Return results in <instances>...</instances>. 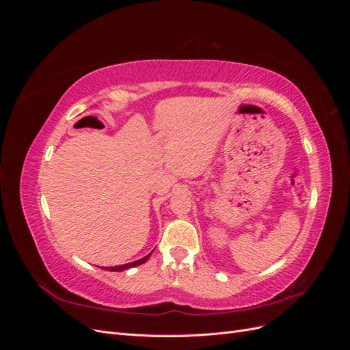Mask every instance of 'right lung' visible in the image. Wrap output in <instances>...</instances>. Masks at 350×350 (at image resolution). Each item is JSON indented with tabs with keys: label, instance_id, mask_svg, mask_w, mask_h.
<instances>
[{
	"label": "right lung",
	"instance_id": "add662e5",
	"mask_svg": "<svg viewBox=\"0 0 350 350\" xmlns=\"http://www.w3.org/2000/svg\"><path fill=\"white\" fill-rule=\"evenodd\" d=\"M152 256V252L150 254H147L146 257H143V258H140V260H137V261H133V262H129V264H122V266H113V267H102L103 270H108V271H122V270H126V269H130V267H135V266H140V264H143V262H146L147 260H149V257Z\"/></svg>",
	"mask_w": 350,
	"mask_h": 350
}]
</instances>
